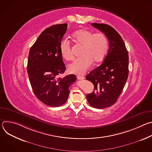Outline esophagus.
Wrapping results in <instances>:
<instances>
[{
	"mask_svg": "<svg viewBox=\"0 0 152 152\" xmlns=\"http://www.w3.org/2000/svg\"><path fill=\"white\" fill-rule=\"evenodd\" d=\"M77 79H78V80H83V79H85V77H83V76H77Z\"/></svg>",
	"mask_w": 152,
	"mask_h": 152,
	"instance_id": "obj_1",
	"label": "esophagus"
}]
</instances>
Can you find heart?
<instances>
[{
	"mask_svg": "<svg viewBox=\"0 0 152 152\" xmlns=\"http://www.w3.org/2000/svg\"><path fill=\"white\" fill-rule=\"evenodd\" d=\"M77 45L83 46L80 58L76 59L69 65V71L72 73L82 75L91 66L93 62L97 64L102 62L106 56L109 45L106 35L102 32L94 34L87 29H80L73 34ZM61 55L67 61L73 58L69 41L62 39L59 45Z\"/></svg>",
	"mask_w": 152,
	"mask_h": 152,
	"instance_id": "b5f03b06",
	"label": "heart"
}]
</instances>
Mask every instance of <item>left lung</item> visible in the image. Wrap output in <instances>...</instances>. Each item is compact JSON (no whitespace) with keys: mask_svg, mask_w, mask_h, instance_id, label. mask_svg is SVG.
<instances>
[{"mask_svg":"<svg viewBox=\"0 0 152 152\" xmlns=\"http://www.w3.org/2000/svg\"><path fill=\"white\" fill-rule=\"evenodd\" d=\"M91 25L109 41V49L103 63L86 76L94 86L93 93L86 96L89 104L103 109L113 105L124 87L129 75V55L121 37L113 28L96 23Z\"/></svg>","mask_w":152,"mask_h":152,"instance_id":"1","label":"left lung"}]
</instances>
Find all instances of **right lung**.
Wrapping results in <instances>:
<instances>
[{
	"mask_svg": "<svg viewBox=\"0 0 152 152\" xmlns=\"http://www.w3.org/2000/svg\"><path fill=\"white\" fill-rule=\"evenodd\" d=\"M67 29V23L46 29L29 53L27 70L32 90L41 102L51 107L60 106L67 102L69 87L76 80L75 75L59 77L66 70L59 45Z\"/></svg>",
	"mask_w": 152,
	"mask_h": 152,
	"instance_id": "right-lung-1",
	"label": "right lung"
}]
</instances>
